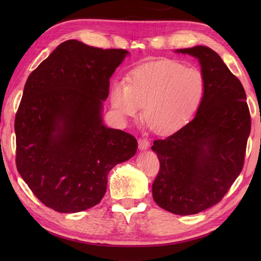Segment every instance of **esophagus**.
<instances>
[{"label": "esophagus", "instance_id": "34e87169", "mask_svg": "<svg viewBox=\"0 0 261 261\" xmlns=\"http://www.w3.org/2000/svg\"><path fill=\"white\" fill-rule=\"evenodd\" d=\"M138 146H139L140 150H145V149L149 147V141L147 139H142V138H140V139H138Z\"/></svg>", "mask_w": 261, "mask_h": 261}]
</instances>
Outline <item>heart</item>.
<instances>
[{
  "mask_svg": "<svg viewBox=\"0 0 261 261\" xmlns=\"http://www.w3.org/2000/svg\"><path fill=\"white\" fill-rule=\"evenodd\" d=\"M206 91L203 71L170 59L143 64L131 70L127 82L113 83L111 103L123 119L143 118L159 135L185 126L201 107Z\"/></svg>",
  "mask_w": 261,
  "mask_h": 261,
  "instance_id": "heart-1",
  "label": "heart"
}]
</instances>
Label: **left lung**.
<instances>
[{
	"label": "left lung",
	"mask_w": 261,
	"mask_h": 261,
	"mask_svg": "<svg viewBox=\"0 0 261 261\" xmlns=\"http://www.w3.org/2000/svg\"><path fill=\"white\" fill-rule=\"evenodd\" d=\"M176 53L198 59L206 91L190 123L153 141L160 169L152 196L170 213L191 215L218 204L240 175L251 118L245 88L218 54L205 46Z\"/></svg>",
	"instance_id": "obj_1"
}]
</instances>
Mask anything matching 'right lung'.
Here are the masks:
<instances>
[{
	"instance_id": "1",
	"label": "right lung",
	"mask_w": 261,
	"mask_h": 261,
	"mask_svg": "<svg viewBox=\"0 0 261 261\" xmlns=\"http://www.w3.org/2000/svg\"><path fill=\"white\" fill-rule=\"evenodd\" d=\"M127 54L67 40L28 77L14 121L16 168L57 212L95 206L109 171L137 152L134 136L102 120L110 77Z\"/></svg>"
}]
</instances>
